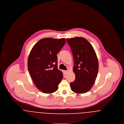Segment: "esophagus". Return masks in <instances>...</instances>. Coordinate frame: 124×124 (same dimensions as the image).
I'll return each instance as SVG.
<instances>
[{
    "label": "esophagus",
    "instance_id": "obj_1",
    "mask_svg": "<svg viewBox=\"0 0 124 124\" xmlns=\"http://www.w3.org/2000/svg\"><path fill=\"white\" fill-rule=\"evenodd\" d=\"M64 73H65V74H67V72H68V71H64Z\"/></svg>",
    "mask_w": 124,
    "mask_h": 124
}]
</instances>
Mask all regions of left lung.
<instances>
[{
  "mask_svg": "<svg viewBox=\"0 0 124 124\" xmlns=\"http://www.w3.org/2000/svg\"><path fill=\"white\" fill-rule=\"evenodd\" d=\"M74 59L73 71L75 79L70 83L71 90L77 93L87 92L94 85L99 71V62L90 43L83 37L67 39Z\"/></svg>",
  "mask_w": 124,
  "mask_h": 124,
  "instance_id": "left-lung-1",
  "label": "left lung"
}]
</instances>
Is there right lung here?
Segmentation results:
<instances>
[{"label":"right lung","instance_id":"add662e5","mask_svg":"<svg viewBox=\"0 0 124 124\" xmlns=\"http://www.w3.org/2000/svg\"><path fill=\"white\" fill-rule=\"evenodd\" d=\"M65 39L44 38L31 50L28 59V69L36 86L45 93L56 92L63 78L58 69V53L64 46Z\"/></svg>","mask_w":124,"mask_h":124}]
</instances>
